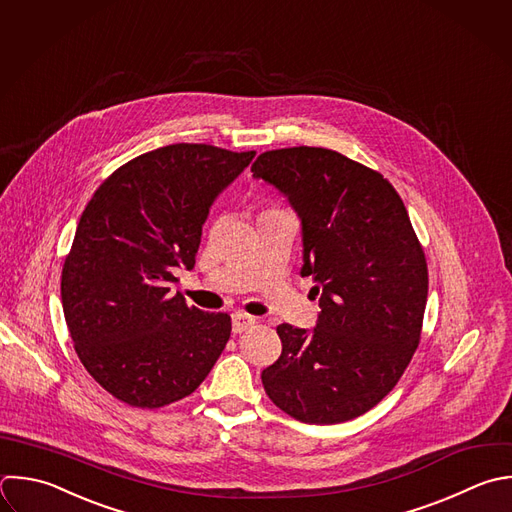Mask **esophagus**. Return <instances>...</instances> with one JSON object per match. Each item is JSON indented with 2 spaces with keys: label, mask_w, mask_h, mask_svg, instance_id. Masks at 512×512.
<instances>
[{
  "label": "esophagus",
  "mask_w": 512,
  "mask_h": 512,
  "mask_svg": "<svg viewBox=\"0 0 512 512\" xmlns=\"http://www.w3.org/2000/svg\"><path fill=\"white\" fill-rule=\"evenodd\" d=\"M254 324H256L254 316H248L244 312H234L232 314V330H234V334H242L248 328H252Z\"/></svg>",
  "instance_id": "obj_1"
}]
</instances>
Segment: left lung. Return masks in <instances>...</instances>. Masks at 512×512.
Wrapping results in <instances>:
<instances>
[{
	"label": "left lung",
	"instance_id": "left-lung-1",
	"mask_svg": "<svg viewBox=\"0 0 512 512\" xmlns=\"http://www.w3.org/2000/svg\"><path fill=\"white\" fill-rule=\"evenodd\" d=\"M254 178L276 186L302 220L304 266L320 296L316 328H276L280 358L262 370L270 400L308 424H338L376 406L420 342L428 296L424 250L392 184L334 150H270Z\"/></svg>",
	"mask_w": 512,
	"mask_h": 512
}]
</instances>
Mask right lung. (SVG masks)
<instances>
[{
  "label": "right lung",
  "mask_w": 512,
  "mask_h": 512,
  "mask_svg": "<svg viewBox=\"0 0 512 512\" xmlns=\"http://www.w3.org/2000/svg\"><path fill=\"white\" fill-rule=\"evenodd\" d=\"M256 152L172 144L120 166L88 202L62 270L78 358L114 398L160 408L192 394L226 348L232 320L170 294L192 270L218 194Z\"/></svg>",
  "instance_id": "add662e5"
}]
</instances>
